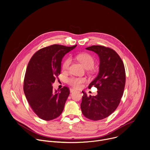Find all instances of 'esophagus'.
<instances>
[{
    "mask_svg": "<svg viewBox=\"0 0 150 150\" xmlns=\"http://www.w3.org/2000/svg\"><path fill=\"white\" fill-rule=\"evenodd\" d=\"M76 90H74V89H73V88H70V93H73V92H74V91H75Z\"/></svg>",
    "mask_w": 150,
    "mask_h": 150,
    "instance_id": "34e87169",
    "label": "esophagus"
}]
</instances>
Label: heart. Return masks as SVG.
I'll return each instance as SVG.
<instances>
[{
    "label": "heart",
    "mask_w": 150,
    "mask_h": 150,
    "mask_svg": "<svg viewBox=\"0 0 150 150\" xmlns=\"http://www.w3.org/2000/svg\"><path fill=\"white\" fill-rule=\"evenodd\" d=\"M76 59L79 62H80L82 65L86 69H90L93 67L95 60L94 57L89 53H84L79 54L76 56ZM71 63V59L70 57L66 58L62 64V68L63 70H66L69 69L70 64ZM86 81V79L84 77H71L67 78L66 82L68 84L75 88H79L81 84Z\"/></svg>",
    "instance_id": "1"
}]
</instances>
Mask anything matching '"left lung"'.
<instances>
[{
  "mask_svg": "<svg viewBox=\"0 0 150 150\" xmlns=\"http://www.w3.org/2000/svg\"><path fill=\"white\" fill-rule=\"evenodd\" d=\"M86 49L100 58L98 74L88 86L98 91L96 96L83 92L81 110L86 118L97 121L108 117L118 106L125 87V71L121 59L112 49L98 45Z\"/></svg>",
  "mask_w": 150,
  "mask_h": 150,
  "instance_id": "1",
  "label": "left lung"
}]
</instances>
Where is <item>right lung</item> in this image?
I'll return each mask as SVG.
<instances>
[{"label":"right lung","instance_id":"right-lung-1","mask_svg":"<svg viewBox=\"0 0 150 150\" xmlns=\"http://www.w3.org/2000/svg\"><path fill=\"white\" fill-rule=\"evenodd\" d=\"M76 46L51 45L38 50L29 61L23 90L32 109L42 120H53L63 111L70 90L64 86L54 90L52 84L60 74L63 57Z\"/></svg>","mask_w":150,"mask_h":150}]
</instances>
